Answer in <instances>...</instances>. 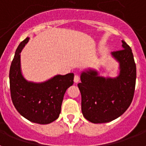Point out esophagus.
Instances as JSON below:
<instances>
[{
	"mask_svg": "<svg viewBox=\"0 0 146 146\" xmlns=\"http://www.w3.org/2000/svg\"><path fill=\"white\" fill-rule=\"evenodd\" d=\"M80 79V76L75 75V76H74V82L77 83V82H79Z\"/></svg>",
	"mask_w": 146,
	"mask_h": 146,
	"instance_id": "obj_1",
	"label": "esophagus"
}]
</instances>
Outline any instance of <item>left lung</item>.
I'll use <instances>...</instances> for the list:
<instances>
[{
	"label": "left lung",
	"instance_id": "left-lung-1",
	"mask_svg": "<svg viewBox=\"0 0 146 146\" xmlns=\"http://www.w3.org/2000/svg\"><path fill=\"white\" fill-rule=\"evenodd\" d=\"M123 49L111 52L119 63V74L115 78L100 77L95 70L82 72L78 88L81 93L83 116L94 123L116 119L128 109L133 99L136 64L131 47L122 41Z\"/></svg>",
	"mask_w": 146,
	"mask_h": 146
}]
</instances>
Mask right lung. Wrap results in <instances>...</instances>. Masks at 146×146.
<instances>
[{
  "label": "right lung",
  "instance_id": "add662e5",
  "mask_svg": "<svg viewBox=\"0 0 146 146\" xmlns=\"http://www.w3.org/2000/svg\"><path fill=\"white\" fill-rule=\"evenodd\" d=\"M28 41L27 37L19 44L10 66L11 100L24 118L33 123L47 124L59 117L65 92L74 83V74H58L38 83L26 80L21 72L20 52Z\"/></svg>",
  "mask_w": 146,
  "mask_h": 146
}]
</instances>
